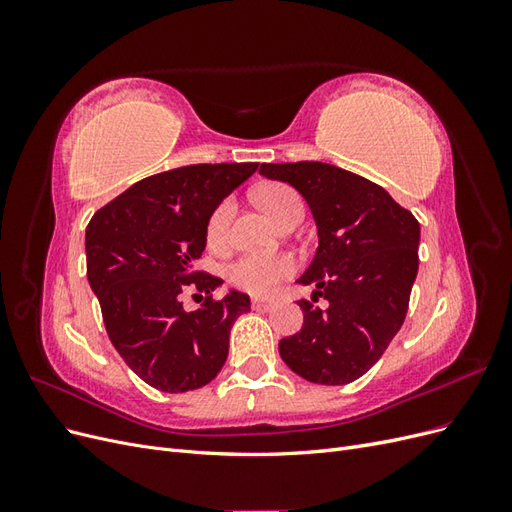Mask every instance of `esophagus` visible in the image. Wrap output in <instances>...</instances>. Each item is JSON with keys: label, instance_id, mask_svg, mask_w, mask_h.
<instances>
[{"label": "esophagus", "instance_id": "1", "mask_svg": "<svg viewBox=\"0 0 512 512\" xmlns=\"http://www.w3.org/2000/svg\"><path fill=\"white\" fill-rule=\"evenodd\" d=\"M273 305H275V301H271V299H258V297L252 299V307L254 309H265V312H269Z\"/></svg>", "mask_w": 512, "mask_h": 512}]
</instances>
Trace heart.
Segmentation results:
<instances>
[{
	"instance_id": "b5f03b06",
	"label": "heart",
	"mask_w": 512,
	"mask_h": 512,
	"mask_svg": "<svg viewBox=\"0 0 512 512\" xmlns=\"http://www.w3.org/2000/svg\"><path fill=\"white\" fill-rule=\"evenodd\" d=\"M254 198L277 226H282L294 213H303L301 196L284 183L260 185L254 192ZM232 211H235V205H232L230 198L220 200L211 209L205 226V237L211 247L224 245ZM292 273L294 260L286 254H243L235 262H230L226 269V277L232 286L258 294V297H265V294L273 292Z\"/></svg>"
}]
</instances>
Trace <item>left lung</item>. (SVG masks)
Instances as JSON below:
<instances>
[{
  "mask_svg": "<svg viewBox=\"0 0 512 512\" xmlns=\"http://www.w3.org/2000/svg\"><path fill=\"white\" fill-rule=\"evenodd\" d=\"M260 175L290 183L312 209L318 250L297 282L328 299L299 301L303 327L282 339L280 356L309 382H354L404 324L421 226L378 183L333 164H260Z\"/></svg>",
  "mask_w": 512,
  "mask_h": 512,
  "instance_id": "obj_1",
  "label": "left lung"
}]
</instances>
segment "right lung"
<instances>
[{"label": "right lung", "mask_w": 512, "mask_h": 512, "mask_svg": "<svg viewBox=\"0 0 512 512\" xmlns=\"http://www.w3.org/2000/svg\"><path fill=\"white\" fill-rule=\"evenodd\" d=\"M256 162L192 164L134 183L94 213L85 230L87 280L121 359L149 386L185 393L226 363L235 320L250 297L213 299L220 277L194 269L205 252L211 209L256 173ZM192 289L201 307L185 313Z\"/></svg>", "instance_id": "add662e5"}]
</instances>
